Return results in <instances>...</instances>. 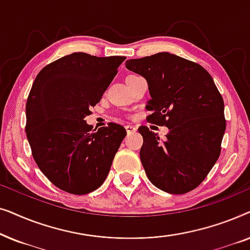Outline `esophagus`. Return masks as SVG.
Masks as SVG:
<instances>
[{
  "mask_svg": "<svg viewBox=\"0 0 250 250\" xmlns=\"http://www.w3.org/2000/svg\"><path fill=\"white\" fill-rule=\"evenodd\" d=\"M125 128H126V132H127V134H132V133L136 132V127L133 125H126Z\"/></svg>",
  "mask_w": 250,
  "mask_h": 250,
  "instance_id": "1",
  "label": "esophagus"
}]
</instances>
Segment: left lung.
Here are the masks:
<instances>
[{
    "label": "left lung",
    "mask_w": 250,
    "mask_h": 250,
    "mask_svg": "<svg viewBox=\"0 0 250 250\" xmlns=\"http://www.w3.org/2000/svg\"><path fill=\"white\" fill-rule=\"evenodd\" d=\"M148 83V122L168 127L165 140L139 128L140 158L150 182L172 194L196 189L221 153L225 132L224 102L209 73L169 52L126 61Z\"/></svg>",
    "instance_id": "8db88e82"
}]
</instances>
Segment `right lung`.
I'll list each match as a JSON object with an SVG mask.
<instances>
[{
	"instance_id": "1",
	"label": "right lung",
	"mask_w": 250,
	"mask_h": 250,
	"mask_svg": "<svg viewBox=\"0 0 250 250\" xmlns=\"http://www.w3.org/2000/svg\"><path fill=\"white\" fill-rule=\"evenodd\" d=\"M125 59L75 52L47 64L34 81L26 104L27 139L42 173L66 192L100 188L126 136L115 123L95 131L84 121Z\"/></svg>"
}]
</instances>
